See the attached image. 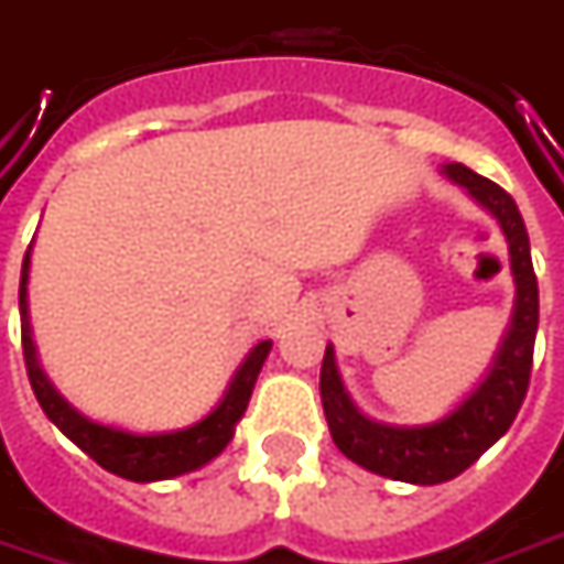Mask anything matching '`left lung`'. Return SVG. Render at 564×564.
Wrapping results in <instances>:
<instances>
[{
  "mask_svg": "<svg viewBox=\"0 0 564 564\" xmlns=\"http://www.w3.org/2000/svg\"><path fill=\"white\" fill-rule=\"evenodd\" d=\"M444 175L466 187L507 234L509 262L516 278V312L491 373L457 411L447 413L438 423L386 426L367 420L351 404L330 346L321 364V401L336 447L364 469L411 485H442L457 478L512 426L528 394L538 336V274L531 265V243L519 206L503 187L494 185L491 178H481L463 163H447Z\"/></svg>",
  "mask_w": 564,
  "mask_h": 564,
  "instance_id": "1",
  "label": "left lung"
}]
</instances>
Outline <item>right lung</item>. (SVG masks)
<instances>
[{
  "instance_id": "obj_1",
  "label": "right lung",
  "mask_w": 564,
  "mask_h": 564,
  "mask_svg": "<svg viewBox=\"0 0 564 564\" xmlns=\"http://www.w3.org/2000/svg\"><path fill=\"white\" fill-rule=\"evenodd\" d=\"M26 274H30V250L24 256L21 268V346H24V364L33 394L40 401L45 416L55 423L76 447H83L98 466H105L107 473L129 478V481H160V478H175V475L194 473L203 463H209L225 451V444L231 442L234 426L243 416L250 404L256 377L265 364L271 351V339L259 343L247 355V361L240 364V370L234 373L228 392L221 398L216 411L203 416L194 426L178 429V432H163V435H132L122 429L101 426L91 423L89 416L73 411L70 404L55 392V386L45 379L40 361H36V346L30 336V317H26Z\"/></svg>"
}]
</instances>
